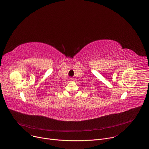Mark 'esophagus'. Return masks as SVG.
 Segmentation results:
<instances>
[{
  "label": "esophagus",
  "instance_id": "1",
  "mask_svg": "<svg viewBox=\"0 0 149 149\" xmlns=\"http://www.w3.org/2000/svg\"><path fill=\"white\" fill-rule=\"evenodd\" d=\"M69 80H70V81H73V78H70V79H69Z\"/></svg>",
  "mask_w": 149,
  "mask_h": 149
}]
</instances>
